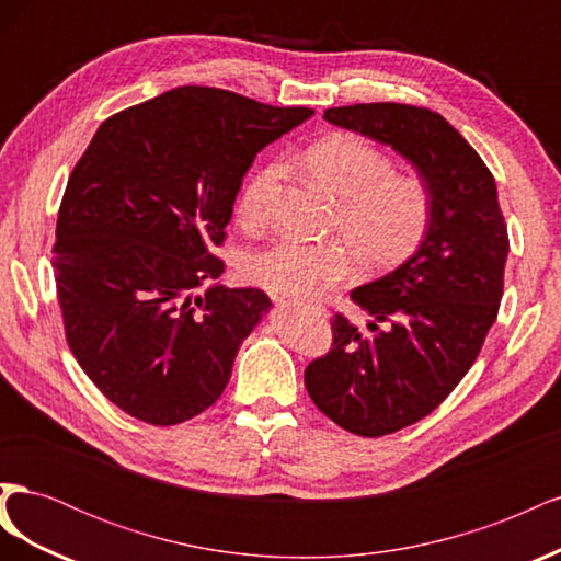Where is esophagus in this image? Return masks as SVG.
<instances>
[{
    "mask_svg": "<svg viewBox=\"0 0 561 561\" xmlns=\"http://www.w3.org/2000/svg\"><path fill=\"white\" fill-rule=\"evenodd\" d=\"M278 301L285 304V299H278ZM287 304H290V301H287ZM309 309H316V311H320V313H325V309H322V307H309Z\"/></svg>",
    "mask_w": 561,
    "mask_h": 561,
    "instance_id": "34e87169",
    "label": "esophagus"
}]
</instances>
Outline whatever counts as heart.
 Listing matches in <instances>:
<instances>
[{
  "label": "heart",
  "mask_w": 561,
  "mask_h": 561,
  "mask_svg": "<svg viewBox=\"0 0 561 561\" xmlns=\"http://www.w3.org/2000/svg\"><path fill=\"white\" fill-rule=\"evenodd\" d=\"M301 163L339 196L325 241L278 239L252 250L243 274L266 290L287 297H313L342 283L358 262L365 274L398 268L423 245L433 219L428 186L416 175L393 173L396 165L377 145L351 133H334L304 151ZM283 175L271 161L257 168L239 198V217L257 227L266 203Z\"/></svg>",
  "instance_id": "heart-1"
}]
</instances>
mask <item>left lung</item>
<instances>
[{"label":"left lung","instance_id":"8db88e82","mask_svg":"<svg viewBox=\"0 0 561 561\" xmlns=\"http://www.w3.org/2000/svg\"><path fill=\"white\" fill-rule=\"evenodd\" d=\"M325 118L393 147L433 201L423 245L351 293L375 318L371 334L336 313L330 353L304 371L311 400L336 426L381 437L428 416L478 360L499 316L511 241L494 175L445 116L369 103L325 110Z\"/></svg>","mask_w":561,"mask_h":561}]
</instances>
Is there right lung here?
<instances>
[{"label": "right lung", "instance_id": "1", "mask_svg": "<svg viewBox=\"0 0 561 561\" xmlns=\"http://www.w3.org/2000/svg\"><path fill=\"white\" fill-rule=\"evenodd\" d=\"M313 114L182 87L100 124L67 180L54 268L67 346L118 410L151 426L222 396L271 299L222 276L236 194L257 151Z\"/></svg>", "mask_w": 561, "mask_h": 561}]
</instances>
